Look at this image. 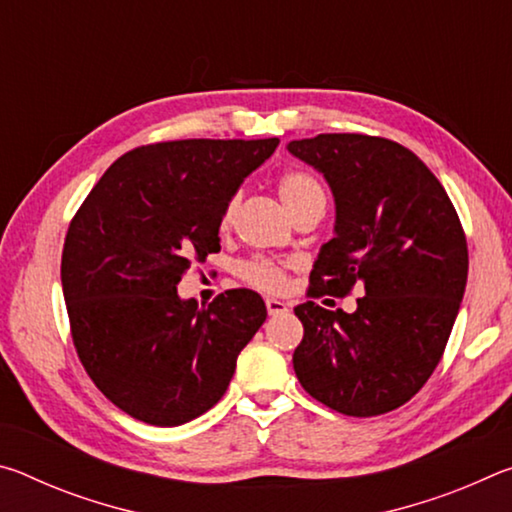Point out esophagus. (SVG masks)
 <instances>
[{
	"instance_id": "esophagus-1",
	"label": "esophagus",
	"mask_w": 512,
	"mask_h": 512,
	"mask_svg": "<svg viewBox=\"0 0 512 512\" xmlns=\"http://www.w3.org/2000/svg\"><path fill=\"white\" fill-rule=\"evenodd\" d=\"M266 309H268V314L275 316V314H284V311H289V305L277 298H266Z\"/></svg>"
}]
</instances>
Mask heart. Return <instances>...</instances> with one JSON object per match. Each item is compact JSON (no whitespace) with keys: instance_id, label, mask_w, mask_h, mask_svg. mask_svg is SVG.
Returning a JSON list of instances; mask_svg holds the SVG:
<instances>
[{"instance_id":"1","label":"heart","mask_w":512,"mask_h":512,"mask_svg":"<svg viewBox=\"0 0 512 512\" xmlns=\"http://www.w3.org/2000/svg\"><path fill=\"white\" fill-rule=\"evenodd\" d=\"M277 192H280L282 203L287 205L291 216L298 214L300 210H305V207H309L311 203L325 201V192L318 180L311 176V173L300 171V169L282 173L280 180H277ZM237 205H239V194H235L228 203H225L223 214H221V228H228L232 216H235ZM239 273L246 282L264 291H280L284 289V284H287V273H284V268L280 264L271 262V259H262V257L250 259V262L239 266Z\"/></svg>"}]
</instances>
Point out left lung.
Listing matches in <instances>:
<instances>
[{
    "mask_svg": "<svg viewBox=\"0 0 512 512\" xmlns=\"http://www.w3.org/2000/svg\"><path fill=\"white\" fill-rule=\"evenodd\" d=\"M334 196V237L320 246L309 296L357 309L302 302L305 336L293 352L302 388L329 409L370 418L397 409L427 384L443 357L467 282V244L443 185L402 144L327 133L287 144Z\"/></svg>",
    "mask_w": 512,
    "mask_h": 512,
    "instance_id": "left-lung-1",
    "label": "left lung"
}]
</instances>
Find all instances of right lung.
I'll list each match as a JSON object with an SVG mask.
<instances>
[{"mask_svg":"<svg viewBox=\"0 0 512 512\" xmlns=\"http://www.w3.org/2000/svg\"><path fill=\"white\" fill-rule=\"evenodd\" d=\"M280 140H178L140 146L103 173L69 223L60 280L79 359L135 420L178 427L221 400L266 320L259 293L207 307L176 284L192 257L219 253L221 214Z\"/></svg>","mask_w":512,"mask_h":512,"instance_id":"add662e5","label":"right lung"}]
</instances>
